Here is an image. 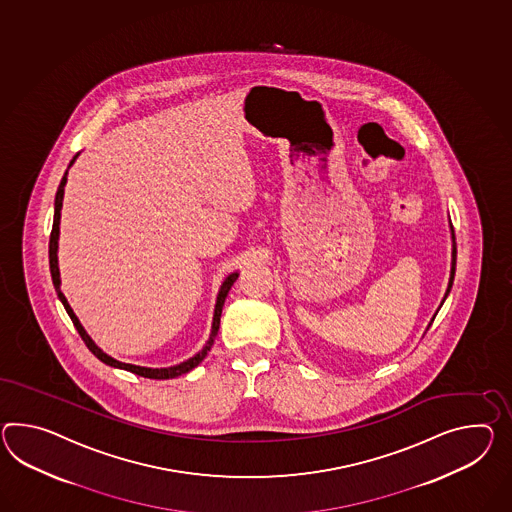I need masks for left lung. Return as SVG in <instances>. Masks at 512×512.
I'll return each mask as SVG.
<instances>
[{"mask_svg": "<svg viewBox=\"0 0 512 512\" xmlns=\"http://www.w3.org/2000/svg\"><path fill=\"white\" fill-rule=\"evenodd\" d=\"M453 240H455V235H453ZM455 259H457V246H455V242H453V261H451V277H449V285L448 290H446V296H448L449 290H451V285H453V277H455Z\"/></svg>", "mask_w": 512, "mask_h": 512, "instance_id": "1", "label": "left lung"}]
</instances>
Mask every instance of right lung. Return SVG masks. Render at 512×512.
Returning a JSON list of instances; mask_svg holds the SVG:
<instances>
[{
  "label": "right lung",
  "mask_w": 512,
  "mask_h": 512,
  "mask_svg": "<svg viewBox=\"0 0 512 512\" xmlns=\"http://www.w3.org/2000/svg\"><path fill=\"white\" fill-rule=\"evenodd\" d=\"M75 157H77V155H75ZM75 157L70 161V166L74 164ZM66 175H68V170L64 172L63 179H61V185H59V188H57V194H55V214H53V227H51L50 235V272L51 279H53V287H55L57 294H59V300L63 301L64 309L68 312V316L72 318V322H74L77 333L81 335L83 342L87 344V348L90 349V351H92V353H94L101 362H105V364H109V366H114V368H122V370L131 372V374H137L140 375V377H148V379H174L177 375L187 374V372H190L192 368H196V366L205 359L207 351H211V346L214 344V338H216V335H218V329H220V316H222V307H224L227 292L231 290L233 283L237 281L238 274L229 275V277L225 279L222 288H220V294H218V300H216V309H214V318H212L211 338H209V342L205 344V348L201 349L200 353H196L192 359L181 362V364H177V366H172V368H142V366L125 364V362L116 361L113 357H109L107 353H103V351H101V349L92 342V338L88 337L87 331L83 329V325L79 324V320H77V316H75L74 311H72V307L68 305V301H66L63 292H61V279H59V266H57V240H59V220H61V209H63Z\"/></svg>",
  "instance_id": "obj_1"
}]
</instances>
